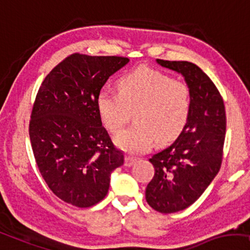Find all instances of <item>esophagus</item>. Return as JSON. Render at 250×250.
I'll return each instance as SVG.
<instances>
[{"label":"esophagus","mask_w":250,"mask_h":250,"mask_svg":"<svg viewBox=\"0 0 250 250\" xmlns=\"http://www.w3.org/2000/svg\"><path fill=\"white\" fill-rule=\"evenodd\" d=\"M136 159L132 156H125V167H131L132 164H135Z\"/></svg>","instance_id":"34e87169"}]
</instances>
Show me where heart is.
Returning a JSON list of instances; mask_svg holds the SVG:
<instances>
[{
    "label": "heart",
    "instance_id": "heart-1",
    "mask_svg": "<svg viewBox=\"0 0 250 250\" xmlns=\"http://www.w3.org/2000/svg\"><path fill=\"white\" fill-rule=\"evenodd\" d=\"M119 94L102 90L97 110L105 128L117 133L135 113V125L115 137V144L131 154L147 152L157 140H174L187 125L191 90L186 83L148 68L125 73L118 80Z\"/></svg>",
    "mask_w": 250,
    "mask_h": 250
}]
</instances>
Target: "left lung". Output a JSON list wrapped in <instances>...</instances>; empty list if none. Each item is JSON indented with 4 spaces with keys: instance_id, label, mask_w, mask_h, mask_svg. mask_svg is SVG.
<instances>
[{
    "instance_id": "obj_1",
    "label": "left lung",
    "mask_w": 250,
    "mask_h": 250,
    "mask_svg": "<svg viewBox=\"0 0 250 250\" xmlns=\"http://www.w3.org/2000/svg\"><path fill=\"white\" fill-rule=\"evenodd\" d=\"M156 62L181 73L191 90L185 129L173 144L149 159L155 173L147 185L146 200L157 212L168 214L194 204L220 171L227 118L220 91L199 66L188 61Z\"/></svg>"
}]
</instances>
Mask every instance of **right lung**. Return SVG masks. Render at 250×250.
Masks as SVG:
<instances>
[{"label": "right lung", "instance_id": "1", "mask_svg": "<svg viewBox=\"0 0 250 250\" xmlns=\"http://www.w3.org/2000/svg\"><path fill=\"white\" fill-rule=\"evenodd\" d=\"M128 62L122 56L71 54L36 95L29 137L38 170L54 195L80 208L106 196L111 173L125 162L102 125L97 97L108 77Z\"/></svg>", "mask_w": 250, "mask_h": 250}]
</instances>
